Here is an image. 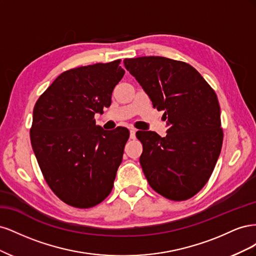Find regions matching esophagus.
<instances>
[{
  "instance_id": "esophagus-1",
  "label": "esophagus",
  "mask_w": 256,
  "mask_h": 256,
  "mask_svg": "<svg viewBox=\"0 0 256 256\" xmlns=\"http://www.w3.org/2000/svg\"><path fill=\"white\" fill-rule=\"evenodd\" d=\"M136 129L134 128L130 129V138H136Z\"/></svg>"
}]
</instances>
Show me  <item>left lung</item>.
Listing matches in <instances>:
<instances>
[{
    "mask_svg": "<svg viewBox=\"0 0 256 256\" xmlns=\"http://www.w3.org/2000/svg\"><path fill=\"white\" fill-rule=\"evenodd\" d=\"M154 108L164 111L166 136L138 131L140 164L150 187L168 200L196 196L210 177L222 147L220 106L196 68L162 56L124 60Z\"/></svg>",
    "mask_w": 256,
    "mask_h": 256,
    "instance_id": "8db88e82",
    "label": "left lung"
}]
</instances>
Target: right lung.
Returning a JSON list of instances; mask_svg holds the SVG:
<instances>
[{
    "label": "right lung",
    "mask_w": 256,
    "mask_h": 256,
    "mask_svg": "<svg viewBox=\"0 0 256 256\" xmlns=\"http://www.w3.org/2000/svg\"><path fill=\"white\" fill-rule=\"evenodd\" d=\"M120 60L60 74L38 98L30 143L46 182L63 202L95 206L110 194L129 130L106 131L94 116L110 106L125 74Z\"/></svg>",
    "instance_id": "obj_1"
}]
</instances>
